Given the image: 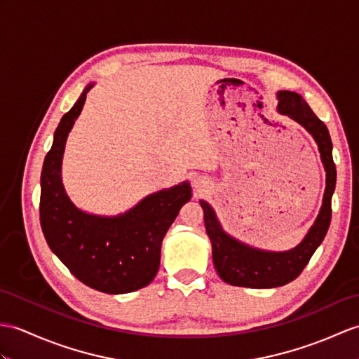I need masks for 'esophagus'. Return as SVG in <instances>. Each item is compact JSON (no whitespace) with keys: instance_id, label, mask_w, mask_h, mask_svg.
Returning a JSON list of instances; mask_svg holds the SVG:
<instances>
[{"instance_id":"1","label":"esophagus","mask_w":359,"mask_h":359,"mask_svg":"<svg viewBox=\"0 0 359 359\" xmlns=\"http://www.w3.org/2000/svg\"><path fill=\"white\" fill-rule=\"evenodd\" d=\"M194 187H196L198 191L203 189V188L206 187V180H205V179H200V177L196 179V180H194Z\"/></svg>"}]
</instances>
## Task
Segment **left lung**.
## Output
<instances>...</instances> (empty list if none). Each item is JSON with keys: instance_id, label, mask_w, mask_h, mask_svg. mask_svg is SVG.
I'll return each mask as SVG.
<instances>
[{"instance_id": "left-lung-1", "label": "left lung", "mask_w": 359, "mask_h": 359, "mask_svg": "<svg viewBox=\"0 0 359 359\" xmlns=\"http://www.w3.org/2000/svg\"><path fill=\"white\" fill-rule=\"evenodd\" d=\"M278 111L302 123L318 144L321 161L326 168V191L321 211L304 240L287 252H266L252 249L231 238L222 231L212 208L200 202L205 214V228L212 243V260L215 271L223 281L241 287H278L287 285L303 272L311 257L321 245L332 219V194L335 191L337 168L332 157V140L329 130L311 110L304 99L294 91H280Z\"/></svg>"}]
</instances>
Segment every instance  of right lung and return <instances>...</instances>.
Segmentation results:
<instances>
[{"label": "right lung", "instance_id": "add662e5", "mask_svg": "<svg viewBox=\"0 0 359 359\" xmlns=\"http://www.w3.org/2000/svg\"><path fill=\"white\" fill-rule=\"evenodd\" d=\"M90 87L55 131L41 172L39 220L47 245L79 281L99 292L127 294L145 287L156 277L162 240L180 208L189 202L191 187L183 182L159 191L119 217L79 211L64 191L61 162L67 136Z\"/></svg>", "mask_w": 359, "mask_h": 359}]
</instances>
